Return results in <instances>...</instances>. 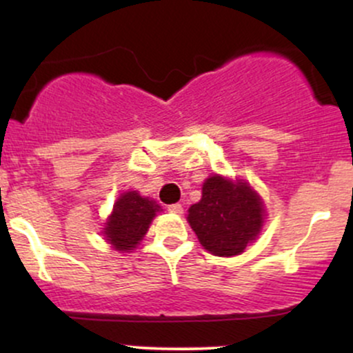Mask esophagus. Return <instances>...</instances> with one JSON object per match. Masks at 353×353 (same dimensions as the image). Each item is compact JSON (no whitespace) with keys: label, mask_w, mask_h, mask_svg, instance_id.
<instances>
[{"label":"esophagus","mask_w":353,"mask_h":353,"mask_svg":"<svg viewBox=\"0 0 353 353\" xmlns=\"http://www.w3.org/2000/svg\"><path fill=\"white\" fill-rule=\"evenodd\" d=\"M168 210L171 214H182V205L181 204H171V205H168Z\"/></svg>","instance_id":"1"}]
</instances>
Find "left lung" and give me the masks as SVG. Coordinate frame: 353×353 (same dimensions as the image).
Wrapping results in <instances>:
<instances>
[{
  "label": "left lung",
  "mask_w": 353,
  "mask_h": 353,
  "mask_svg": "<svg viewBox=\"0 0 353 353\" xmlns=\"http://www.w3.org/2000/svg\"><path fill=\"white\" fill-rule=\"evenodd\" d=\"M188 221L204 249L230 257L244 252L264 224V205L247 182L209 177L202 197L189 209Z\"/></svg>",
  "instance_id": "obj_1"
}]
</instances>
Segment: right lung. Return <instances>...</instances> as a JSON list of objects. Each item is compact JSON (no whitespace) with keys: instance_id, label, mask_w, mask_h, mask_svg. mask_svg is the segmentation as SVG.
Listing matches in <instances>:
<instances>
[{"instance_id":"add662e5","label":"right lung","mask_w":353,"mask_h":353,"mask_svg":"<svg viewBox=\"0 0 353 353\" xmlns=\"http://www.w3.org/2000/svg\"><path fill=\"white\" fill-rule=\"evenodd\" d=\"M161 208L148 197L134 192H125L116 201L111 217L104 228L106 241L117 250H132L143 241L152 217Z\"/></svg>"}]
</instances>
